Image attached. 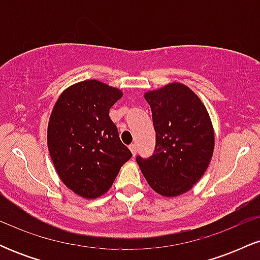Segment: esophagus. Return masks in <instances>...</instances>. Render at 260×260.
Segmentation results:
<instances>
[{
    "label": "esophagus",
    "instance_id": "obj_1",
    "mask_svg": "<svg viewBox=\"0 0 260 260\" xmlns=\"http://www.w3.org/2000/svg\"><path fill=\"white\" fill-rule=\"evenodd\" d=\"M129 149H131V151H132V154H133V156H134V155H136V153H137V145L136 144H131L129 145Z\"/></svg>",
    "mask_w": 260,
    "mask_h": 260
}]
</instances>
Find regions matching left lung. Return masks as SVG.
<instances>
[{
    "instance_id": "left-lung-1",
    "label": "left lung",
    "mask_w": 260,
    "mask_h": 260,
    "mask_svg": "<svg viewBox=\"0 0 260 260\" xmlns=\"http://www.w3.org/2000/svg\"><path fill=\"white\" fill-rule=\"evenodd\" d=\"M150 105L156 140L151 156H137L145 180L165 197L187 192L207 171L214 131L201 99L186 85L172 83L144 95Z\"/></svg>"
}]
</instances>
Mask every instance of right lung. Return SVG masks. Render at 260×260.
<instances>
[{
  "label": "right lung",
  "mask_w": 260,
  "mask_h": 260,
  "mask_svg": "<svg viewBox=\"0 0 260 260\" xmlns=\"http://www.w3.org/2000/svg\"><path fill=\"white\" fill-rule=\"evenodd\" d=\"M122 91L99 80H84L62 92L47 128V144L62 182L84 198L110 189L132 153L121 142L110 109Z\"/></svg>",
  "instance_id": "right-lung-1"
}]
</instances>
